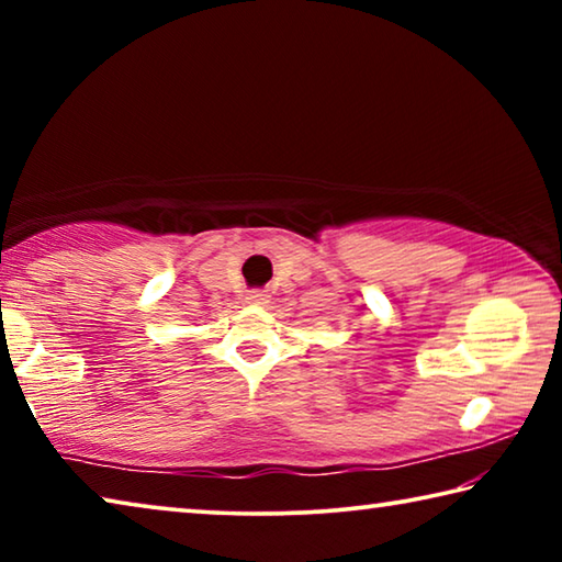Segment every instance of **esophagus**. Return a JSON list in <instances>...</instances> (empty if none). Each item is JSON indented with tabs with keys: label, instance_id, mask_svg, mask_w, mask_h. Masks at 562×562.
Wrapping results in <instances>:
<instances>
[{
	"label": "esophagus",
	"instance_id": "34e87169",
	"mask_svg": "<svg viewBox=\"0 0 562 562\" xmlns=\"http://www.w3.org/2000/svg\"><path fill=\"white\" fill-rule=\"evenodd\" d=\"M265 297H268V294H265L262 290H252L250 294H247V300H250L252 304H260V302H265Z\"/></svg>",
	"mask_w": 562,
	"mask_h": 562
}]
</instances>
